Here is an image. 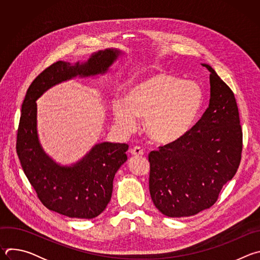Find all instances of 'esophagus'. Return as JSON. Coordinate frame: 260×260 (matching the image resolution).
Segmentation results:
<instances>
[{
    "label": "esophagus",
    "instance_id": "1",
    "mask_svg": "<svg viewBox=\"0 0 260 260\" xmlns=\"http://www.w3.org/2000/svg\"><path fill=\"white\" fill-rule=\"evenodd\" d=\"M129 152H131V154L134 155V156H142V155L144 154V151H143L142 148H141V147H138V146L132 148Z\"/></svg>",
    "mask_w": 260,
    "mask_h": 260
}]
</instances>
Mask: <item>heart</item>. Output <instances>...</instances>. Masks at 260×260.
Wrapping results in <instances>:
<instances>
[{
  "mask_svg": "<svg viewBox=\"0 0 260 260\" xmlns=\"http://www.w3.org/2000/svg\"><path fill=\"white\" fill-rule=\"evenodd\" d=\"M203 102L204 91L197 82L158 72L131 85L125 101L114 100L113 119L120 131L129 133L136 128V117H143L147 136L169 144L190 129Z\"/></svg>",
  "mask_w": 260,
  "mask_h": 260,
  "instance_id": "1",
  "label": "heart"
}]
</instances>
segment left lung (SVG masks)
Masks as SVG:
<instances>
[{
	"label": "left lung",
	"instance_id": "8db88e82",
	"mask_svg": "<svg viewBox=\"0 0 260 260\" xmlns=\"http://www.w3.org/2000/svg\"><path fill=\"white\" fill-rule=\"evenodd\" d=\"M210 72L209 107L179 140L149 154V190L168 217H188L212 207L241 161L243 134L232 89Z\"/></svg>",
	"mask_w": 260,
	"mask_h": 260
}]
</instances>
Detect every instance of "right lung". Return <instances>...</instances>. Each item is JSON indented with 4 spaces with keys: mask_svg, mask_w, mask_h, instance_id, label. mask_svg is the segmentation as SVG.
<instances>
[{
    "mask_svg": "<svg viewBox=\"0 0 260 260\" xmlns=\"http://www.w3.org/2000/svg\"><path fill=\"white\" fill-rule=\"evenodd\" d=\"M124 52L107 48L90 54L86 61H56L29 85L21 106L16 151L22 170L39 200L49 210L70 218L92 219L107 207L113 179L127 160V144H95L78 161L60 165L40 143L37 128V100L51 87L76 77L105 75Z\"/></svg>",
    "mask_w": 260,
    "mask_h": 260,
    "instance_id": "1",
    "label": "right lung"
}]
</instances>
